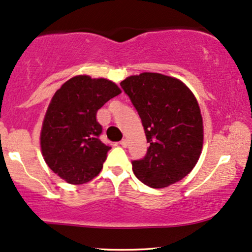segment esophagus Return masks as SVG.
Listing matches in <instances>:
<instances>
[{
    "label": "esophagus",
    "instance_id": "34e87169",
    "mask_svg": "<svg viewBox=\"0 0 252 252\" xmlns=\"http://www.w3.org/2000/svg\"><path fill=\"white\" fill-rule=\"evenodd\" d=\"M120 145L123 146V148H126V145H128V143H126V139H122V141L120 142Z\"/></svg>",
    "mask_w": 252,
    "mask_h": 252
}]
</instances>
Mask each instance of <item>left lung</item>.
I'll return each instance as SVG.
<instances>
[{
    "mask_svg": "<svg viewBox=\"0 0 252 252\" xmlns=\"http://www.w3.org/2000/svg\"><path fill=\"white\" fill-rule=\"evenodd\" d=\"M121 87L141 117L150 144L144 158L131 161L133 173L152 189L178 183L193 170L202 150L195 96L180 80L159 73L131 75Z\"/></svg>",
    "mask_w": 252,
    "mask_h": 252,
    "instance_id": "obj_1",
    "label": "left lung"
}]
</instances>
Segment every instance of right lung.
<instances>
[{
	"mask_svg": "<svg viewBox=\"0 0 252 252\" xmlns=\"http://www.w3.org/2000/svg\"><path fill=\"white\" fill-rule=\"evenodd\" d=\"M121 89L107 79L78 75L66 81L49 104L40 132L41 154L49 167L72 185L100 173L110 146L100 141L96 113Z\"/></svg>",
	"mask_w": 252,
	"mask_h": 252,
	"instance_id": "add662e5",
	"label": "right lung"
}]
</instances>
